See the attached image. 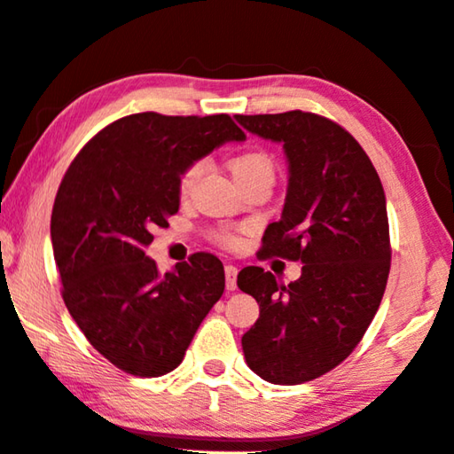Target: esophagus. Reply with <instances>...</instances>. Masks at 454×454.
Returning a JSON list of instances; mask_svg holds the SVG:
<instances>
[{
    "label": "esophagus",
    "mask_w": 454,
    "mask_h": 454,
    "mask_svg": "<svg viewBox=\"0 0 454 454\" xmlns=\"http://www.w3.org/2000/svg\"><path fill=\"white\" fill-rule=\"evenodd\" d=\"M224 274H226V288L228 290H236V278H238V268L232 264L224 266Z\"/></svg>",
    "instance_id": "34e87169"
}]
</instances>
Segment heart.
<instances>
[{
	"label": "heart",
	"instance_id": "b5f03b06",
	"mask_svg": "<svg viewBox=\"0 0 454 454\" xmlns=\"http://www.w3.org/2000/svg\"><path fill=\"white\" fill-rule=\"evenodd\" d=\"M228 166H230V172H232V176H234L236 184L252 180V178H260V176H268V178H274V162H272V158L264 152H256V150L242 152V153H238V156L230 160ZM202 168H204L202 162H194L182 172L180 184H178L182 194H186V192L192 186H194L198 176L202 174ZM218 240L222 244L232 246V244L238 242V238L232 232H220Z\"/></svg>",
	"mask_w": 454,
	"mask_h": 454
}]
</instances>
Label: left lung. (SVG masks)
Instances as JSON below:
<instances>
[{
	"label": "left lung",
	"mask_w": 454,
	"mask_h": 454,
	"mask_svg": "<svg viewBox=\"0 0 454 454\" xmlns=\"http://www.w3.org/2000/svg\"><path fill=\"white\" fill-rule=\"evenodd\" d=\"M288 160L282 218L266 228L260 258L301 260L288 286L248 266L238 288L260 317L242 336L246 364L272 384H302L333 371L363 340L390 270L387 198L360 144L318 114L236 116Z\"/></svg>",
	"instance_id": "left-lung-1"
}]
</instances>
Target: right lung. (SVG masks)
<instances>
[{"mask_svg": "<svg viewBox=\"0 0 454 454\" xmlns=\"http://www.w3.org/2000/svg\"><path fill=\"white\" fill-rule=\"evenodd\" d=\"M246 134L228 114H132L83 145L59 184L51 246L61 296L99 355L134 376L182 363L198 326L224 292V266L196 252L160 274L144 248L152 228L180 208V176Z\"/></svg>", "mask_w": 454, "mask_h": 454, "instance_id": "right-lung-1", "label": "right lung"}]
</instances>
